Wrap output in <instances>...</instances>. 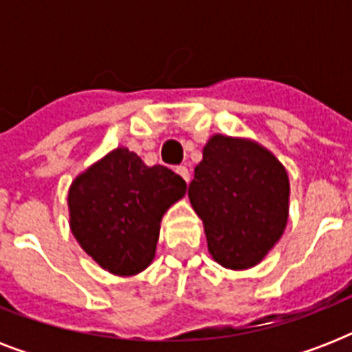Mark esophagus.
I'll return each mask as SVG.
<instances>
[{"instance_id":"1","label":"esophagus","mask_w":352,"mask_h":352,"mask_svg":"<svg viewBox=\"0 0 352 352\" xmlns=\"http://www.w3.org/2000/svg\"><path fill=\"white\" fill-rule=\"evenodd\" d=\"M175 171H177V173H179V175L182 177V179H184V181H186V182L190 181V171H188L186 166H177Z\"/></svg>"}]
</instances>
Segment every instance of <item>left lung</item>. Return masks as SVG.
Here are the masks:
<instances>
[{"label": "left lung", "instance_id": "1", "mask_svg": "<svg viewBox=\"0 0 352 352\" xmlns=\"http://www.w3.org/2000/svg\"><path fill=\"white\" fill-rule=\"evenodd\" d=\"M208 250L226 268L254 267L281 237L289 217V177L259 144L215 135L188 186Z\"/></svg>", "mask_w": 352, "mask_h": 352}]
</instances>
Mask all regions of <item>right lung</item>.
I'll return each instance as SVG.
<instances>
[{"label":"right lung","instance_id":"1","mask_svg":"<svg viewBox=\"0 0 352 352\" xmlns=\"http://www.w3.org/2000/svg\"><path fill=\"white\" fill-rule=\"evenodd\" d=\"M184 192L182 177L118 148L73 182L71 230L100 267L131 276L151 263L160 219Z\"/></svg>","mask_w":352,"mask_h":352}]
</instances>
